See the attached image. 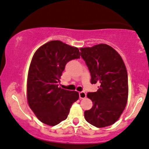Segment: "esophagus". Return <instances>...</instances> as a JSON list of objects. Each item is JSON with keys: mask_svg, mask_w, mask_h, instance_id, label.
I'll list each match as a JSON object with an SVG mask.
<instances>
[{"mask_svg": "<svg viewBox=\"0 0 149 149\" xmlns=\"http://www.w3.org/2000/svg\"><path fill=\"white\" fill-rule=\"evenodd\" d=\"M86 97V95L84 92H79V97H80V99H84V98H85Z\"/></svg>", "mask_w": 149, "mask_h": 149, "instance_id": "esophagus-1", "label": "esophagus"}]
</instances>
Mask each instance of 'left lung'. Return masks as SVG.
I'll return each mask as SVG.
<instances>
[{"label":"left lung","instance_id":"1","mask_svg":"<svg viewBox=\"0 0 149 149\" xmlns=\"http://www.w3.org/2000/svg\"><path fill=\"white\" fill-rule=\"evenodd\" d=\"M81 56L91 75V84H99L97 92H88L93 106L84 111L86 122L97 127L114 124L126 107L128 76L123 60L110 46L100 44L81 48Z\"/></svg>","mask_w":149,"mask_h":149}]
</instances>
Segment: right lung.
<instances>
[{
    "instance_id": "right-lung-1",
    "label": "right lung",
    "mask_w": 149,
    "mask_h": 149,
    "mask_svg": "<svg viewBox=\"0 0 149 149\" xmlns=\"http://www.w3.org/2000/svg\"><path fill=\"white\" fill-rule=\"evenodd\" d=\"M79 49L60 41H51L35 52L27 83L28 104L36 116L49 126L67 119L72 104L79 97L76 91L59 87L67 63L80 58Z\"/></svg>"
}]
</instances>
